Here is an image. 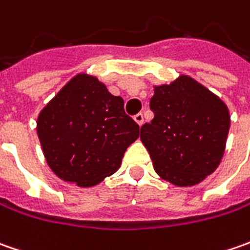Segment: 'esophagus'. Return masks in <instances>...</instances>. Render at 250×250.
Listing matches in <instances>:
<instances>
[{
  "instance_id": "esophagus-1",
  "label": "esophagus",
  "mask_w": 250,
  "mask_h": 250,
  "mask_svg": "<svg viewBox=\"0 0 250 250\" xmlns=\"http://www.w3.org/2000/svg\"><path fill=\"white\" fill-rule=\"evenodd\" d=\"M133 120L138 122V125H139V126H142V125H143V122H145V118H143V114H142V112L136 114V115L133 117Z\"/></svg>"
}]
</instances>
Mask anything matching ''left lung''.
<instances>
[{
    "mask_svg": "<svg viewBox=\"0 0 250 250\" xmlns=\"http://www.w3.org/2000/svg\"><path fill=\"white\" fill-rule=\"evenodd\" d=\"M151 122L140 128V140L154 171L175 187H193L221 163L229 130L226 103L188 75L154 86Z\"/></svg>",
    "mask_w": 250,
    "mask_h": 250,
    "instance_id": "1",
    "label": "left lung"
}]
</instances>
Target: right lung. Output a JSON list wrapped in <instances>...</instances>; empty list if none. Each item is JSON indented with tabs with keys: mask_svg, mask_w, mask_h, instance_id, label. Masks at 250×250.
<instances>
[{
	"mask_svg": "<svg viewBox=\"0 0 250 250\" xmlns=\"http://www.w3.org/2000/svg\"><path fill=\"white\" fill-rule=\"evenodd\" d=\"M37 136L48 167L62 181L94 187L118 171L139 125L124 100L96 76L78 73L37 117Z\"/></svg>",
	"mask_w": 250,
	"mask_h": 250,
	"instance_id": "right-lung-1",
	"label": "right lung"
}]
</instances>
